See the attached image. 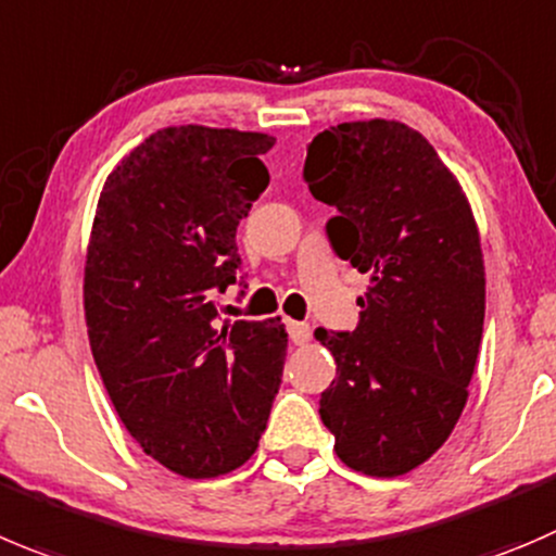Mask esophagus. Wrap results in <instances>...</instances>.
<instances>
[{
    "instance_id": "esophagus-1",
    "label": "esophagus",
    "mask_w": 556,
    "mask_h": 556,
    "mask_svg": "<svg viewBox=\"0 0 556 556\" xmlns=\"http://www.w3.org/2000/svg\"><path fill=\"white\" fill-rule=\"evenodd\" d=\"M287 330L294 346H303V343L311 341V327L305 321H287Z\"/></svg>"
}]
</instances>
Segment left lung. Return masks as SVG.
I'll return each mask as SVG.
<instances>
[{
	"instance_id": "left-lung-1",
	"label": "left lung",
	"mask_w": 556,
	"mask_h": 556,
	"mask_svg": "<svg viewBox=\"0 0 556 556\" xmlns=\"http://www.w3.org/2000/svg\"><path fill=\"white\" fill-rule=\"evenodd\" d=\"M303 179L336 207L325 229L338 258L371 275L357 327L314 332L338 366L321 422L346 467L406 475L445 445L467 404L485 316L472 210L437 150L393 119L321 130Z\"/></svg>"
}]
</instances>
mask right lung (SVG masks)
Here are the masks:
<instances>
[{
  "label": "right lung",
  "mask_w": 556,
  "mask_h": 556,
  "mask_svg": "<svg viewBox=\"0 0 556 556\" xmlns=\"http://www.w3.org/2000/svg\"><path fill=\"white\" fill-rule=\"evenodd\" d=\"M267 134L179 125L136 147L100 193L84 267L89 346L116 415L182 478L245 464L281 388V319L220 321L237 226L269 185Z\"/></svg>",
  "instance_id": "add662e5"
}]
</instances>
